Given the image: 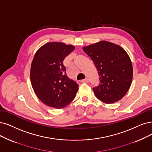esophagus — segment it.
Segmentation results:
<instances>
[{"instance_id":"1","label":"esophagus","mask_w":152,"mask_h":152,"mask_svg":"<svg viewBox=\"0 0 152 152\" xmlns=\"http://www.w3.org/2000/svg\"><path fill=\"white\" fill-rule=\"evenodd\" d=\"M81 82L82 83H88L89 82V80L88 79V78H85V79L82 80Z\"/></svg>"}]
</instances>
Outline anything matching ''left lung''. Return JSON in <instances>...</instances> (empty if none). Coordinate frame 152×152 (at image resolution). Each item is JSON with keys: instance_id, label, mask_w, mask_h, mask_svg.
Returning a JSON list of instances; mask_svg holds the SVG:
<instances>
[{"instance_id": "obj_1", "label": "left lung", "mask_w": 152, "mask_h": 152, "mask_svg": "<svg viewBox=\"0 0 152 152\" xmlns=\"http://www.w3.org/2000/svg\"><path fill=\"white\" fill-rule=\"evenodd\" d=\"M96 67L98 86L93 88L98 99L107 104L120 100L128 91L133 78L130 57L118 45L102 41L83 48Z\"/></svg>"}]
</instances>
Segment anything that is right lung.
<instances>
[{
    "mask_svg": "<svg viewBox=\"0 0 152 152\" xmlns=\"http://www.w3.org/2000/svg\"><path fill=\"white\" fill-rule=\"evenodd\" d=\"M75 48L63 42H48L38 49L32 60V86L38 98L50 107L63 108L75 98L79 85L67 77L63 64Z\"/></svg>",
    "mask_w": 152,
    "mask_h": 152,
    "instance_id": "add662e5",
    "label": "right lung"
}]
</instances>
